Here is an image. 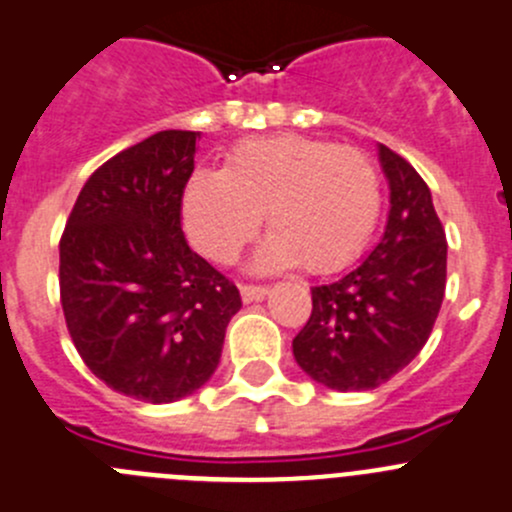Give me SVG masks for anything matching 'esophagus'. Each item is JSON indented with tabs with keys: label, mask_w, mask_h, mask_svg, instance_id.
<instances>
[{
	"label": "esophagus",
	"mask_w": 512,
	"mask_h": 512,
	"mask_svg": "<svg viewBox=\"0 0 512 512\" xmlns=\"http://www.w3.org/2000/svg\"><path fill=\"white\" fill-rule=\"evenodd\" d=\"M240 293H242V300H245V303H250V300H260V298H265V295H267V288H265V285H252V283H245V285H240Z\"/></svg>",
	"instance_id": "obj_1"
}]
</instances>
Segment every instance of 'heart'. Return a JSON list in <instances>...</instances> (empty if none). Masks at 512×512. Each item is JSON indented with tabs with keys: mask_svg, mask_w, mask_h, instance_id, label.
<instances>
[{
	"mask_svg": "<svg viewBox=\"0 0 512 512\" xmlns=\"http://www.w3.org/2000/svg\"><path fill=\"white\" fill-rule=\"evenodd\" d=\"M381 214V179L356 146L278 133L247 138L229 151L224 171L197 169L184 189V224L209 260L229 265L260 234V270L303 262L333 272L369 245Z\"/></svg>",
	"mask_w": 512,
	"mask_h": 512,
	"instance_id": "heart-1",
	"label": "heart"
}]
</instances>
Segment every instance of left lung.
Instances as JSON below:
<instances>
[{
  "instance_id": "left-lung-1",
  "label": "left lung",
  "mask_w": 512,
  "mask_h": 512,
  "mask_svg": "<svg viewBox=\"0 0 512 512\" xmlns=\"http://www.w3.org/2000/svg\"><path fill=\"white\" fill-rule=\"evenodd\" d=\"M391 189L386 232L356 270L315 285L313 310L293 338L300 369L336 391H369L414 361L447 285V237L412 164L381 143Z\"/></svg>"
}]
</instances>
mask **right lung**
Segmentation results:
<instances>
[{
	"instance_id": "obj_1",
	"label": "right lung",
	"mask_w": 512,
	"mask_h": 512,
	"mask_svg": "<svg viewBox=\"0 0 512 512\" xmlns=\"http://www.w3.org/2000/svg\"><path fill=\"white\" fill-rule=\"evenodd\" d=\"M197 131H159L90 174L60 237L80 358L118 394L166 404L209 381L240 290L181 232Z\"/></svg>"
}]
</instances>
